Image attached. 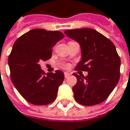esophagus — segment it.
Wrapping results in <instances>:
<instances>
[{
	"label": "esophagus",
	"instance_id": "esophagus-1",
	"mask_svg": "<svg viewBox=\"0 0 130 130\" xmlns=\"http://www.w3.org/2000/svg\"><path fill=\"white\" fill-rule=\"evenodd\" d=\"M64 75H65V78H68V77L70 76V74H68V73H67V72H65V74H64Z\"/></svg>",
	"mask_w": 130,
	"mask_h": 130
}]
</instances>
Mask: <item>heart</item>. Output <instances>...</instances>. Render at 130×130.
<instances>
[{
	"label": "heart",
	"instance_id": "1",
	"mask_svg": "<svg viewBox=\"0 0 130 130\" xmlns=\"http://www.w3.org/2000/svg\"><path fill=\"white\" fill-rule=\"evenodd\" d=\"M69 67H70V65H68V64H65V65H63V68H68Z\"/></svg>",
	"mask_w": 130,
	"mask_h": 130
}]
</instances>
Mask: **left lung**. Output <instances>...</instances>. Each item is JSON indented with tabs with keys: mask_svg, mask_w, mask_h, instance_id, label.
Returning <instances> with one entry per match:
<instances>
[{
	"mask_svg": "<svg viewBox=\"0 0 130 130\" xmlns=\"http://www.w3.org/2000/svg\"><path fill=\"white\" fill-rule=\"evenodd\" d=\"M68 37L77 41L81 47V61L75 70L88 71L78 75L73 87L74 99L84 106L103 103L112 93L120 79L121 59L115 44L99 32L91 28L65 30Z\"/></svg>",
	"mask_w": 130,
	"mask_h": 130,
	"instance_id": "8db88e82",
	"label": "left lung"
}]
</instances>
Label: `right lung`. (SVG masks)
<instances>
[{
    "label": "right lung",
    "instance_id": "obj_1",
    "mask_svg": "<svg viewBox=\"0 0 130 130\" xmlns=\"http://www.w3.org/2000/svg\"><path fill=\"white\" fill-rule=\"evenodd\" d=\"M65 36L59 31L33 29L15 41L9 56L11 79L20 94L29 103L43 106L56 98L64 80L61 71L45 74L39 62L51 58L53 47Z\"/></svg>",
    "mask_w": 130,
    "mask_h": 130
}]
</instances>
